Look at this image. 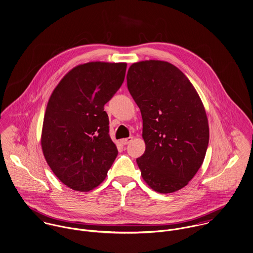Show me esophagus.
<instances>
[{"instance_id": "obj_1", "label": "esophagus", "mask_w": 253, "mask_h": 253, "mask_svg": "<svg viewBox=\"0 0 253 253\" xmlns=\"http://www.w3.org/2000/svg\"><path fill=\"white\" fill-rule=\"evenodd\" d=\"M132 140H133V138H132V137H129V138H126V139H122L120 141H121V143H122V144L126 145V144H128L129 142H131Z\"/></svg>"}]
</instances>
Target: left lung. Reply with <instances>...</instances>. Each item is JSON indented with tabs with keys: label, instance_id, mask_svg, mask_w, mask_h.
I'll list each match as a JSON object with an SVG mask.
<instances>
[{
	"label": "left lung",
	"instance_id": "1",
	"mask_svg": "<svg viewBox=\"0 0 253 253\" xmlns=\"http://www.w3.org/2000/svg\"><path fill=\"white\" fill-rule=\"evenodd\" d=\"M127 87L142 117V178L159 193L181 189L202 166L210 139L195 88L176 67L158 60L133 64Z\"/></svg>",
	"mask_w": 253,
	"mask_h": 253
}]
</instances>
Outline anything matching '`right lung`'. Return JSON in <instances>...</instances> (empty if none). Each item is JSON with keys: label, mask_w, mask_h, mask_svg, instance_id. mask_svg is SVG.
Listing matches in <instances>:
<instances>
[{"label": "right lung", "mask_w": 253, "mask_h": 253, "mask_svg": "<svg viewBox=\"0 0 253 253\" xmlns=\"http://www.w3.org/2000/svg\"><path fill=\"white\" fill-rule=\"evenodd\" d=\"M126 68V63L80 65L50 96L43 118L42 152L57 177L74 190L97 187L117 156L104 106L123 84Z\"/></svg>", "instance_id": "1"}]
</instances>
